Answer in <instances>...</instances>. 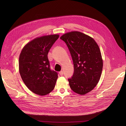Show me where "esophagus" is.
Here are the masks:
<instances>
[{
	"label": "esophagus",
	"instance_id": "esophagus-1",
	"mask_svg": "<svg viewBox=\"0 0 126 126\" xmlns=\"http://www.w3.org/2000/svg\"><path fill=\"white\" fill-rule=\"evenodd\" d=\"M63 74H64V72H63V71H61L60 72H59V74H60V75L61 76H62V75H63Z\"/></svg>",
	"mask_w": 126,
	"mask_h": 126
}]
</instances>
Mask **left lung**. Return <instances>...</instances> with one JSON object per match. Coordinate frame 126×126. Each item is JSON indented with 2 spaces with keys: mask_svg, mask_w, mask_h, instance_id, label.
Instances as JSON below:
<instances>
[{
  "mask_svg": "<svg viewBox=\"0 0 126 126\" xmlns=\"http://www.w3.org/2000/svg\"><path fill=\"white\" fill-rule=\"evenodd\" d=\"M60 39L66 44L73 61L74 72L68 79L70 88L83 95L93 89L102 74L103 60L94 40L79 32H71Z\"/></svg>",
  "mask_w": 126,
  "mask_h": 126,
  "instance_id": "obj_1",
  "label": "left lung"
}]
</instances>
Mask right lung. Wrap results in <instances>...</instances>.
<instances>
[{"label":"right lung","mask_w":126,"mask_h":126,"mask_svg":"<svg viewBox=\"0 0 126 126\" xmlns=\"http://www.w3.org/2000/svg\"><path fill=\"white\" fill-rule=\"evenodd\" d=\"M58 35L37 38L22 49L19 59V72L27 87L40 95L47 94L55 88L58 73L50 69L47 55Z\"/></svg>","instance_id":"add662e5"}]
</instances>
